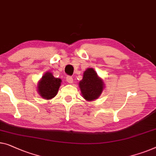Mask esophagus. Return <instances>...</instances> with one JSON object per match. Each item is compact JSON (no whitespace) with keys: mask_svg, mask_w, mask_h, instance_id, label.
<instances>
[{"mask_svg":"<svg viewBox=\"0 0 156 156\" xmlns=\"http://www.w3.org/2000/svg\"><path fill=\"white\" fill-rule=\"evenodd\" d=\"M66 81L69 83H72L73 82V78L71 76H66Z\"/></svg>","mask_w":156,"mask_h":156,"instance_id":"34e87169","label":"esophagus"}]
</instances>
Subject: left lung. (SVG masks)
I'll list each match as a JSON object with an SVG mask.
<instances>
[{"label":"left lung","instance_id":"1","mask_svg":"<svg viewBox=\"0 0 156 156\" xmlns=\"http://www.w3.org/2000/svg\"><path fill=\"white\" fill-rule=\"evenodd\" d=\"M80 88L86 100L93 101L98 98L102 93L103 82L94 69L88 68L83 73V79L80 82Z\"/></svg>","mask_w":156,"mask_h":156}]
</instances>
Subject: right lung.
I'll return each instance as SVG.
<instances>
[{
    "label": "right lung",
    "instance_id": "add662e5",
    "mask_svg": "<svg viewBox=\"0 0 156 156\" xmlns=\"http://www.w3.org/2000/svg\"><path fill=\"white\" fill-rule=\"evenodd\" d=\"M60 83V79L55 78L51 73H46L42 76L38 86L40 96L47 100L55 97L59 89Z\"/></svg>",
    "mask_w": 156,
    "mask_h": 156
}]
</instances>
